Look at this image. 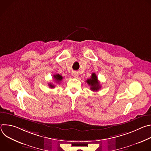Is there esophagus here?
Here are the masks:
<instances>
[{
    "instance_id": "34e87169",
    "label": "esophagus",
    "mask_w": 151,
    "mask_h": 151,
    "mask_svg": "<svg viewBox=\"0 0 151 151\" xmlns=\"http://www.w3.org/2000/svg\"><path fill=\"white\" fill-rule=\"evenodd\" d=\"M72 75H73V77H75V78H78L79 77V75H78V73L76 72H73V73H72Z\"/></svg>"
}]
</instances>
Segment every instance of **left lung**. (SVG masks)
I'll return each instance as SVG.
<instances>
[{
    "mask_svg": "<svg viewBox=\"0 0 151 151\" xmlns=\"http://www.w3.org/2000/svg\"><path fill=\"white\" fill-rule=\"evenodd\" d=\"M86 82H87L88 85H90V86L91 87H90L91 90L93 91H97L101 88V86L100 85L99 82L97 79V76L94 73H92L91 78L87 79L86 81Z\"/></svg>",
    "mask_w": 151,
    "mask_h": 151,
    "instance_id": "1",
    "label": "left lung"
}]
</instances>
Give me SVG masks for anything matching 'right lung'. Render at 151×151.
<instances>
[{
    "label": "right lung",
    "instance_id": "obj_1",
    "mask_svg": "<svg viewBox=\"0 0 151 151\" xmlns=\"http://www.w3.org/2000/svg\"><path fill=\"white\" fill-rule=\"evenodd\" d=\"M54 79H55L57 82H60V81L63 79V76H61V75H59V74H56V75H54ZM49 87H50V88H53L55 87V86H54V85H52V84H51V83H49Z\"/></svg>",
    "mask_w": 151,
    "mask_h": 151
}]
</instances>
